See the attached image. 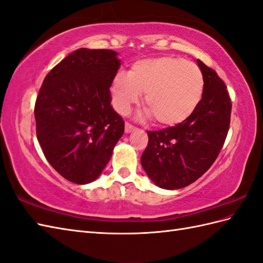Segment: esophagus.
<instances>
[{
    "mask_svg": "<svg viewBox=\"0 0 263 263\" xmlns=\"http://www.w3.org/2000/svg\"><path fill=\"white\" fill-rule=\"evenodd\" d=\"M135 126L133 125H131L130 123H125V128H124V131H125V133H130V132H132L133 130H135Z\"/></svg>",
    "mask_w": 263,
    "mask_h": 263,
    "instance_id": "esophagus-1",
    "label": "esophagus"
}]
</instances>
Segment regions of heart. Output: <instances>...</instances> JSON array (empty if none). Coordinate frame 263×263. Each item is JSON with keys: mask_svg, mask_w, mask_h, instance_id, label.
Returning <instances> with one entry per match:
<instances>
[{"mask_svg": "<svg viewBox=\"0 0 263 263\" xmlns=\"http://www.w3.org/2000/svg\"><path fill=\"white\" fill-rule=\"evenodd\" d=\"M204 80L198 65L175 57L138 61L127 73H117L110 86L111 102L121 114H127L144 92L147 108L142 119H154L160 125L185 121L202 98Z\"/></svg>", "mask_w": 263, "mask_h": 263, "instance_id": "1", "label": "heart"}]
</instances>
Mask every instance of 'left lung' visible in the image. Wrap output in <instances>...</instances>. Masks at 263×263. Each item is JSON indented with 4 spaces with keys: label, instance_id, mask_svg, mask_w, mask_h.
<instances>
[{
    "label": "left lung",
    "instance_id": "left-lung-1",
    "mask_svg": "<svg viewBox=\"0 0 263 263\" xmlns=\"http://www.w3.org/2000/svg\"><path fill=\"white\" fill-rule=\"evenodd\" d=\"M204 88L198 107L187 119L160 131H148L141 165L150 180L165 190L185 187L210 168L230 128L232 103L225 83L197 60Z\"/></svg>",
    "mask_w": 263,
    "mask_h": 263
}]
</instances>
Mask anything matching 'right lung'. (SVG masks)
<instances>
[{"label":"right lung","mask_w":263,"mask_h":263,"mask_svg":"<svg viewBox=\"0 0 263 263\" xmlns=\"http://www.w3.org/2000/svg\"><path fill=\"white\" fill-rule=\"evenodd\" d=\"M110 49L79 48L45 77L35 104L38 142L48 163L76 184L102 174L124 121L110 106L114 77L121 66Z\"/></svg>","instance_id":"add662e5"}]
</instances>
